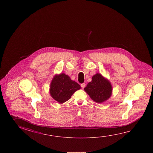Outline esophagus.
I'll list each match as a JSON object with an SVG mask.
<instances>
[{"label":"esophagus","instance_id":"34e87169","mask_svg":"<svg viewBox=\"0 0 153 153\" xmlns=\"http://www.w3.org/2000/svg\"><path fill=\"white\" fill-rule=\"evenodd\" d=\"M80 86H81V87H82V88H85V83H83V84H81V85H80Z\"/></svg>","mask_w":153,"mask_h":153}]
</instances>
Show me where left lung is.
Returning a JSON list of instances; mask_svg holds the SVG:
<instances>
[{"mask_svg": "<svg viewBox=\"0 0 153 153\" xmlns=\"http://www.w3.org/2000/svg\"><path fill=\"white\" fill-rule=\"evenodd\" d=\"M84 90L92 100L101 103L110 98L113 86L107 78L97 73L93 76L92 81L88 83Z\"/></svg>", "mask_w": 153, "mask_h": 153, "instance_id": "1", "label": "left lung"}]
</instances>
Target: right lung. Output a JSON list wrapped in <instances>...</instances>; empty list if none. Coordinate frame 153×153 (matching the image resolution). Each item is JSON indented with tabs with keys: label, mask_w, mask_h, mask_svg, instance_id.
<instances>
[{
	"label": "right lung",
	"mask_w": 153,
	"mask_h": 153,
	"mask_svg": "<svg viewBox=\"0 0 153 153\" xmlns=\"http://www.w3.org/2000/svg\"><path fill=\"white\" fill-rule=\"evenodd\" d=\"M81 86L64 73L56 74L50 84V93L52 98L60 103L65 102Z\"/></svg>",
	"instance_id": "1"
}]
</instances>
